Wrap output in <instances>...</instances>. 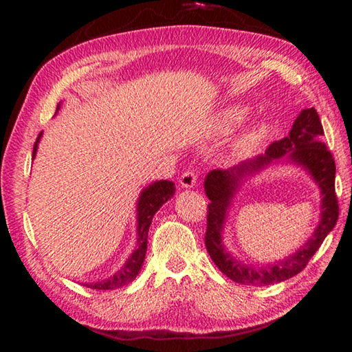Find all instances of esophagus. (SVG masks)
<instances>
[{"label":"esophagus","mask_w":352,"mask_h":352,"mask_svg":"<svg viewBox=\"0 0 352 352\" xmlns=\"http://www.w3.org/2000/svg\"><path fill=\"white\" fill-rule=\"evenodd\" d=\"M197 183V174L194 170H186L184 174L180 177V184L182 188H192Z\"/></svg>","instance_id":"1"}]
</instances>
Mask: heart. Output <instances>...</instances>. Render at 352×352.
I'll return each instance as SVG.
<instances>
[{"label":"heart","mask_w":352,"mask_h":352,"mask_svg":"<svg viewBox=\"0 0 352 352\" xmlns=\"http://www.w3.org/2000/svg\"><path fill=\"white\" fill-rule=\"evenodd\" d=\"M248 116V110L245 107L241 105H231L226 107V109L220 110L217 113L216 119H214V129H216L217 133H230L231 130L236 129L239 124L245 121ZM267 136V127L264 124H256L243 132L239 140H237V148L241 152H250L253 148L258 147L262 141L265 140Z\"/></svg>","instance_id":"1"}]
</instances>
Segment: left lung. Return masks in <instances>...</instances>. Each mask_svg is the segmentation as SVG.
Returning a JSON list of instances; mask_svg holds the SVG:
<instances>
[{"mask_svg":"<svg viewBox=\"0 0 352 352\" xmlns=\"http://www.w3.org/2000/svg\"><path fill=\"white\" fill-rule=\"evenodd\" d=\"M317 110L305 109L295 119L292 130L285 138L275 141L269 146L264 155L243 162L231 169H214L205 178V192L211 204L208 205L205 245L214 264L223 275L234 283L245 285H270L285 281L300 273L315 252L323 243L324 237L331 233L338 219V201L336 195V162L323 141ZM285 154L292 162L301 165L311 174L319 184L322 197V219L311 240L294 254L275 265L253 267L243 265L231 256L221 242V230L235 190L248 175L266 167L270 162L280 159Z\"/></svg>","mask_w":352,"mask_h":352,"instance_id":"obj_1","label":"left lung"}]
</instances>
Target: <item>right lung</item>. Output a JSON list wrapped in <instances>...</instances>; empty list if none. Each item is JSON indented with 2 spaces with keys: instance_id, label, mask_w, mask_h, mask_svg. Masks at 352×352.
<instances>
[{
  "instance_id": "add662e5",
  "label": "right lung",
  "mask_w": 352,
  "mask_h": 352,
  "mask_svg": "<svg viewBox=\"0 0 352 352\" xmlns=\"http://www.w3.org/2000/svg\"><path fill=\"white\" fill-rule=\"evenodd\" d=\"M58 109H60V104L57 105V110ZM40 136L41 133L38 135V138L34 144L32 158H35V155H37ZM174 194L175 184L169 180L155 182L141 190L138 204H136V223L138 225H136V248L133 250V253L130 254V258L126 261V264L118 270V273H115V275L110 276L109 279H104V281L98 283H85L83 285L96 290H115L133 281L136 275L140 273L142 262H144L146 258L147 233L155 212L163 206V204L174 197Z\"/></svg>"
}]
</instances>
